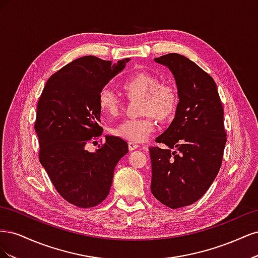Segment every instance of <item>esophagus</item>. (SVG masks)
I'll return each instance as SVG.
<instances>
[{
	"label": "esophagus",
	"instance_id": "1",
	"mask_svg": "<svg viewBox=\"0 0 258 258\" xmlns=\"http://www.w3.org/2000/svg\"><path fill=\"white\" fill-rule=\"evenodd\" d=\"M128 145H129V150H130V151H135V150H137V148L140 146V145H139L138 143H136V142H129Z\"/></svg>",
	"mask_w": 258,
	"mask_h": 258
}]
</instances>
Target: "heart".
Wrapping results in <instances>:
<instances>
[{"label":"heart","mask_w":258,"mask_h":258,"mask_svg":"<svg viewBox=\"0 0 258 258\" xmlns=\"http://www.w3.org/2000/svg\"><path fill=\"white\" fill-rule=\"evenodd\" d=\"M121 88L129 98H140L139 113L143 115L117 124L113 130L116 137L141 143L156 128L154 116L160 120H168L174 116L178 93L172 83L158 81L157 76L147 72H135L122 81ZM98 105L102 114L116 116L121 110V100L111 88L104 87L99 91Z\"/></svg>","instance_id":"1"}]
</instances>
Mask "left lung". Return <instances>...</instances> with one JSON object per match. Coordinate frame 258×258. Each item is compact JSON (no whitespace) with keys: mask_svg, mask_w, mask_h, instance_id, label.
<instances>
[{"mask_svg":"<svg viewBox=\"0 0 258 258\" xmlns=\"http://www.w3.org/2000/svg\"><path fill=\"white\" fill-rule=\"evenodd\" d=\"M155 61L174 75L179 102L169 128L156 138L168 148L150 147L151 190L162 205L178 209L204 196L221 169L227 141L224 108L214 80L195 62L178 53Z\"/></svg>","mask_w":258,"mask_h":258,"instance_id":"obj_1","label":"left lung"}]
</instances>
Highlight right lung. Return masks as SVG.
Instances as JSON below:
<instances>
[{"label": "right lung", "mask_w": 258, "mask_h": 258, "mask_svg": "<svg viewBox=\"0 0 258 258\" xmlns=\"http://www.w3.org/2000/svg\"><path fill=\"white\" fill-rule=\"evenodd\" d=\"M129 60L112 64L95 56L76 59L49 77L38 100V158L60 196L79 208L96 207L108 196L114 169L128 153L118 137L106 136L95 153L85 146L103 131L99 91Z\"/></svg>", "instance_id": "obj_1"}]
</instances>
